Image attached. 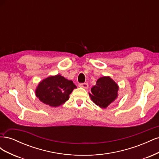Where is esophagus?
<instances>
[{
    "label": "esophagus",
    "instance_id": "1",
    "mask_svg": "<svg viewBox=\"0 0 159 159\" xmlns=\"http://www.w3.org/2000/svg\"><path fill=\"white\" fill-rule=\"evenodd\" d=\"M79 86L80 88H83L84 89H88V84L87 83H84V84H80Z\"/></svg>",
    "mask_w": 159,
    "mask_h": 159
}]
</instances>
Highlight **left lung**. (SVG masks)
Listing matches in <instances>:
<instances>
[{"label":"left lung","instance_id":"8db88e82","mask_svg":"<svg viewBox=\"0 0 159 159\" xmlns=\"http://www.w3.org/2000/svg\"><path fill=\"white\" fill-rule=\"evenodd\" d=\"M118 90V85L110 77L104 76L98 80L89 95L94 103L102 108H106L117 98Z\"/></svg>","mask_w":159,"mask_h":159}]
</instances>
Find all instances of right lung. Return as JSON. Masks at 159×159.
<instances>
[{"label": "right lung", "mask_w": 159, "mask_h": 159, "mask_svg": "<svg viewBox=\"0 0 159 159\" xmlns=\"http://www.w3.org/2000/svg\"><path fill=\"white\" fill-rule=\"evenodd\" d=\"M76 88L71 80L57 74L40 81L35 93L40 102L56 107L68 100L70 94Z\"/></svg>", "instance_id": "obj_1"}]
</instances>
